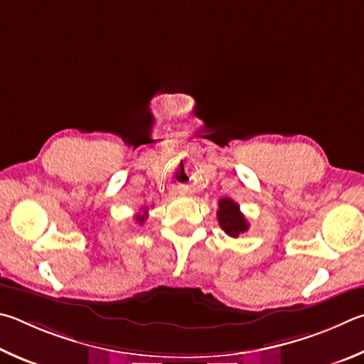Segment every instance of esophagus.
<instances>
[{
  "instance_id": "1",
  "label": "esophagus",
  "mask_w": 364,
  "mask_h": 364,
  "mask_svg": "<svg viewBox=\"0 0 364 364\" xmlns=\"http://www.w3.org/2000/svg\"><path fill=\"white\" fill-rule=\"evenodd\" d=\"M177 193H181V195H186V190H183V188H178V190H177Z\"/></svg>"
}]
</instances>
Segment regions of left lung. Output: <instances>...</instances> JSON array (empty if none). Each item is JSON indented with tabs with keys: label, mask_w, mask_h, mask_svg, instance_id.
Returning a JSON list of instances; mask_svg holds the SVG:
<instances>
[{
	"label": "left lung",
	"mask_w": 364,
	"mask_h": 364,
	"mask_svg": "<svg viewBox=\"0 0 364 364\" xmlns=\"http://www.w3.org/2000/svg\"><path fill=\"white\" fill-rule=\"evenodd\" d=\"M218 220L222 230L232 238H238L241 233L247 232V228H250L243 213L240 211L238 203H235L230 198H222L219 201Z\"/></svg>",
	"instance_id": "1"
}]
</instances>
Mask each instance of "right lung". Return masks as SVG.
Instances as JSON below:
<instances>
[{"instance_id":"obj_1","label":"right lung","mask_w":364,"mask_h":364,"mask_svg":"<svg viewBox=\"0 0 364 364\" xmlns=\"http://www.w3.org/2000/svg\"><path fill=\"white\" fill-rule=\"evenodd\" d=\"M144 211H145V209H144ZM145 219H146V211H145L144 214H137V215H136V220L139 222V224H144Z\"/></svg>"}]
</instances>
